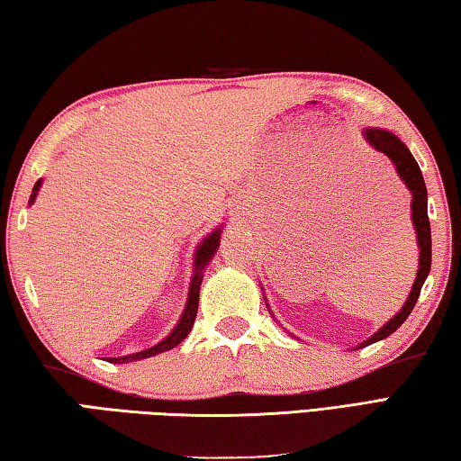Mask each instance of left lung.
<instances>
[{
  "label": "left lung",
  "instance_id": "1",
  "mask_svg": "<svg viewBox=\"0 0 461 461\" xmlns=\"http://www.w3.org/2000/svg\"><path fill=\"white\" fill-rule=\"evenodd\" d=\"M363 137L375 150H379V153L389 157V161L395 165V171L401 177V181H403L407 189L411 191V197H413L411 220H413V228L417 231V244H420V270H417V278L413 282V288L409 292V298L405 300L403 308H401V311L393 316L387 324L381 326L371 339H366L363 345H358V348L373 345L376 340L387 339L389 334L395 332L399 326L407 321V316L411 314L413 306L417 303V298H420L423 282L431 270V230H429V217H428V189H425V181H423L420 165H417L413 155L409 153V149L389 131L369 127L363 131Z\"/></svg>",
  "mask_w": 461,
  "mask_h": 461
}]
</instances>
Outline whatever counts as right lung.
Returning a JSON list of instances; mask_svg holds the SVG:
<instances>
[{
  "label": "right lung",
  "instance_id": "1",
  "mask_svg": "<svg viewBox=\"0 0 461 461\" xmlns=\"http://www.w3.org/2000/svg\"><path fill=\"white\" fill-rule=\"evenodd\" d=\"M40 185H41V179L36 183V185H33V191H32V195H30V203H33V199H36ZM220 233H221V228H217L215 231L209 233V236L197 248V252H195V270H194V278H191V284H189V294H187L185 311H183L177 326H175V329L171 330L169 337L163 339L155 347L140 350V353L108 358V363H135V361H140V358H149V357L161 355V353H165V350H171V348L177 347L179 342H183V339H185L187 334L191 332V329H194V322H195V316H197V306H199V286H202V280H203V270L209 266V262H212L213 254L217 252V246H220V238H221Z\"/></svg>",
  "mask_w": 461,
  "mask_h": 461
}]
</instances>
